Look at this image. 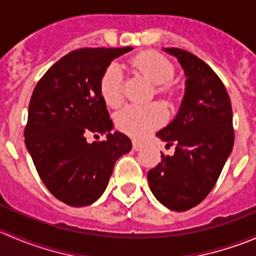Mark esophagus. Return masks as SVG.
<instances>
[{"label":"esophagus","mask_w":256,"mask_h":256,"mask_svg":"<svg viewBox=\"0 0 256 256\" xmlns=\"http://www.w3.org/2000/svg\"><path fill=\"white\" fill-rule=\"evenodd\" d=\"M141 147H142V144L138 142V141H136V140L132 141V148L135 150V151H138V150H141Z\"/></svg>","instance_id":"34e87169"}]
</instances>
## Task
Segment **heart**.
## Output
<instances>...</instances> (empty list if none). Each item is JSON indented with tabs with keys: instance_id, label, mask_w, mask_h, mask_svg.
<instances>
[{
	"instance_id": "b5f03b06",
	"label": "heart",
	"mask_w": 256,
	"mask_h": 256,
	"mask_svg": "<svg viewBox=\"0 0 256 256\" xmlns=\"http://www.w3.org/2000/svg\"><path fill=\"white\" fill-rule=\"evenodd\" d=\"M134 70L142 74L156 84V92L166 98L174 95V86L170 80L174 78V66L161 53L144 50L130 59ZM100 92L110 106H118L122 102V73L118 64L108 66L100 79ZM166 118L162 105L152 102L148 105H128L116 115V125L122 132L132 138H142L148 131L161 125Z\"/></svg>"
}]
</instances>
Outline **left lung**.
I'll list each match as a JSON object with an SVG mask.
<instances>
[{
	"mask_svg": "<svg viewBox=\"0 0 256 256\" xmlns=\"http://www.w3.org/2000/svg\"><path fill=\"white\" fill-rule=\"evenodd\" d=\"M176 56L186 74V92L176 118L156 134L172 156L147 174L150 190L168 209L184 212L213 190L234 144L233 112L226 86L202 59L180 48L164 49Z\"/></svg>",
	"mask_w": 256,
	"mask_h": 256,
	"instance_id": "1",
	"label": "left lung"
}]
</instances>
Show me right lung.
Returning <instances> with one entry per match:
<instances>
[{
	"instance_id": "right-lung-1",
	"label": "right lung",
	"mask_w": 256,
	"mask_h": 256,
	"mask_svg": "<svg viewBox=\"0 0 256 256\" xmlns=\"http://www.w3.org/2000/svg\"><path fill=\"white\" fill-rule=\"evenodd\" d=\"M125 48H82L48 69L33 90L24 142L49 192L66 204L84 207L100 198L118 157L131 150L124 134H112L100 79ZM107 134L104 142L89 144Z\"/></svg>"
}]
</instances>
